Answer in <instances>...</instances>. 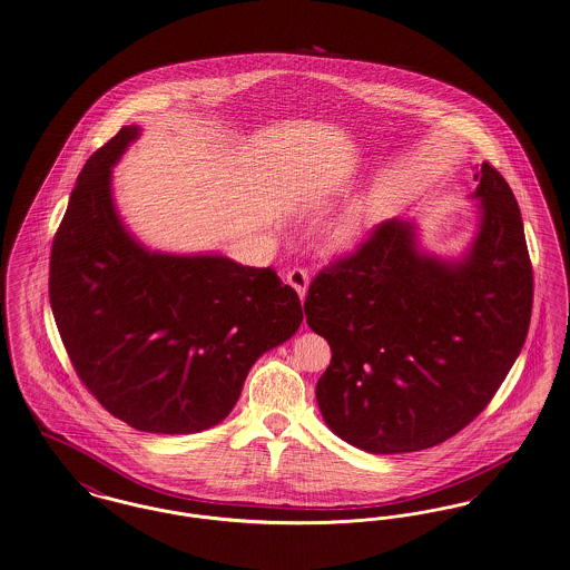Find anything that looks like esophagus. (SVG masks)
<instances>
[{
  "label": "esophagus",
  "mask_w": 570,
  "mask_h": 570,
  "mask_svg": "<svg viewBox=\"0 0 570 570\" xmlns=\"http://www.w3.org/2000/svg\"><path fill=\"white\" fill-rule=\"evenodd\" d=\"M285 278H287V283L298 292L299 299L306 296V289H308V281H311V276H308V272L304 271V268H292V271L285 274Z\"/></svg>",
  "instance_id": "obj_1"
}]
</instances>
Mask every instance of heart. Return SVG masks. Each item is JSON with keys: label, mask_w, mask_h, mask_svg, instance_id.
<instances>
[{"label": "heart", "mask_w": 570, "mask_h": 570, "mask_svg": "<svg viewBox=\"0 0 570 570\" xmlns=\"http://www.w3.org/2000/svg\"><path fill=\"white\" fill-rule=\"evenodd\" d=\"M360 234V223L358 220H354V218H350V220H345V223H341L336 229H334V234H332V244L334 246H350L352 242L358 238Z\"/></svg>", "instance_id": "b5f03b06"}]
</instances>
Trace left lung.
Listing matches in <instances>:
<instances>
[{"mask_svg":"<svg viewBox=\"0 0 570 570\" xmlns=\"http://www.w3.org/2000/svg\"><path fill=\"white\" fill-rule=\"evenodd\" d=\"M480 229L459 262L390 218L308 285L306 324L332 360L317 403L332 433L373 454L431 449L489 405L519 356L534 276L509 181L482 163Z\"/></svg>","mask_w":570,"mask_h":570,"instance_id":"1","label":"left lung"}]
</instances>
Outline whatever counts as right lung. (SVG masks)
Wrapping results in <instances>:
<instances>
[{
	"label": "right lung",
	"mask_w": 570,
	"mask_h": 570,
	"mask_svg": "<svg viewBox=\"0 0 570 570\" xmlns=\"http://www.w3.org/2000/svg\"><path fill=\"white\" fill-rule=\"evenodd\" d=\"M137 137L124 126L81 169L49 299L68 358L109 414L137 431L197 433L227 419L255 360L296 334L302 304L272 268L151 253L126 232L111 167Z\"/></svg>",
	"instance_id": "right-lung-1"
}]
</instances>
